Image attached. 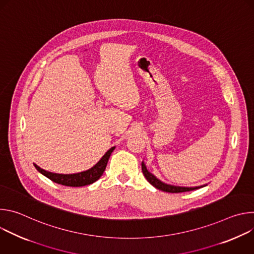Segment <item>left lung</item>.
<instances>
[{
    "mask_svg": "<svg viewBox=\"0 0 254 254\" xmlns=\"http://www.w3.org/2000/svg\"><path fill=\"white\" fill-rule=\"evenodd\" d=\"M141 170H142V174L148 180V182L150 184H152L155 188L162 190L164 192H169V193H181V192H188V191H193L196 189H200L203 188L205 186H207V184L205 185H201V186H196V187H182V186H175V185H170L167 183L162 182L161 180H159L154 174H152L151 172L148 171L146 165H144L143 162H141Z\"/></svg>",
    "mask_w": 254,
    "mask_h": 254,
    "instance_id": "left-lung-1",
    "label": "left lung"
}]
</instances>
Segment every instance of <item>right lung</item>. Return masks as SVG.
Masks as SVG:
<instances>
[{
    "instance_id": "obj_1",
    "label": "right lung",
    "mask_w": 254,
    "mask_h": 254,
    "mask_svg": "<svg viewBox=\"0 0 254 254\" xmlns=\"http://www.w3.org/2000/svg\"><path fill=\"white\" fill-rule=\"evenodd\" d=\"M116 147H113L108 150L103 155V157L89 170L76 173V174H57V173L46 171L36 164H34V166L36 169H37L38 172H40L42 175H44L45 177H47L48 179H50L51 181H53V182L57 184L68 186V187H82V186H86L94 183L95 181H97L102 176L106 168L108 159H110Z\"/></svg>"
}]
</instances>
